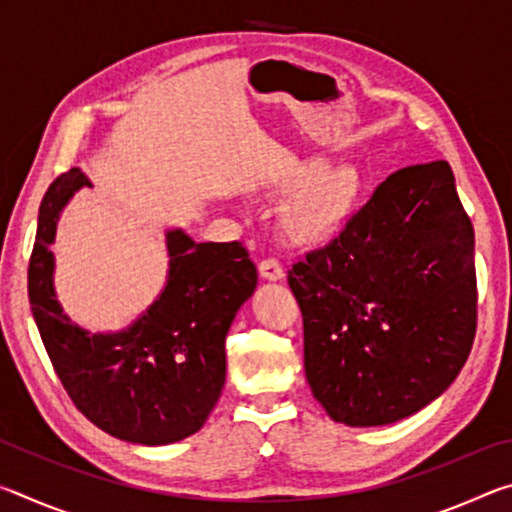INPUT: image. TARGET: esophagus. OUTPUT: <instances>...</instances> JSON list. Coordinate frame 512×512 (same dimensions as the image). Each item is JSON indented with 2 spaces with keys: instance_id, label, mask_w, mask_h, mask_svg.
<instances>
[{
  "instance_id": "34e87169",
  "label": "esophagus",
  "mask_w": 512,
  "mask_h": 512,
  "mask_svg": "<svg viewBox=\"0 0 512 512\" xmlns=\"http://www.w3.org/2000/svg\"><path fill=\"white\" fill-rule=\"evenodd\" d=\"M259 275H262L264 280L280 282L284 277V268L277 259H262V262H259Z\"/></svg>"
}]
</instances>
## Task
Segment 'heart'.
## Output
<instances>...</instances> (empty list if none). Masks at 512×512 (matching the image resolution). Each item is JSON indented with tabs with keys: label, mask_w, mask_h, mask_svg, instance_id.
Here are the masks:
<instances>
[{
	"label": "heart",
	"mask_w": 512,
	"mask_h": 512,
	"mask_svg": "<svg viewBox=\"0 0 512 512\" xmlns=\"http://www.w3.org/2000/svg\"><path fill=\"white\" fill-rule=\"evenodd\" d=\"M303 189L284 214V235L293 244L318 246L339 232L366 194V176L359 164L327 167L323 160L293 162L268 185V194L284 196Z\"/></svg>",
	"instance_id": "b5f03b06"
}]
</instances>
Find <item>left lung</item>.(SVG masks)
Listing matches in <instances>:
<instances>
[{"instance_id":"left-lung-1","label":"left lung","mask_w":512,"mask_h":512,"mask_svg":"<svg viewBox=\"0 0 512 512\" xmlns=\"http://www.w3.org/2000/svg\"><path fill=\"white\" fill-rule=\"evenodd\" d=\"M305 372L334 422L381 427L443 395L476 332L474 228L445 160L381 183L332 244L293 264Z\"/></svg>"}]
</instances>
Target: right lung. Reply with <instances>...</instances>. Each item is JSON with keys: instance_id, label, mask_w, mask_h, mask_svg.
<instances>
[{"instance_id": "obj_1", "label": "right lung", "mask_w": 512, "mask_h": 512, "mask_svg": "<svg viewBox=\"0 0 512 512\" xmlns=\"http://www.w3.org/2000/svg\"><path fill=\"white\" fill-rule=\"evenodd\" d=\"M92 187L81 169L49 185L29 262V302L67 395L90 422L133 445L178 443L203 427L225 384V336L253 296L257 268L239 241L198 244L167 230V282L131 325L90 332L69 318L54 287L56 225Z\"/></svg>"}]
</instances>
